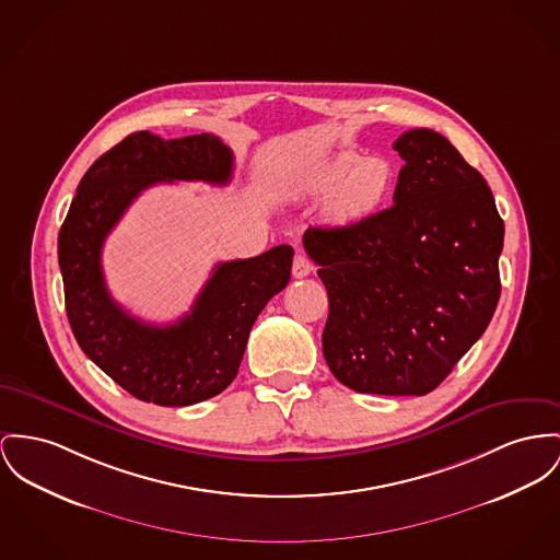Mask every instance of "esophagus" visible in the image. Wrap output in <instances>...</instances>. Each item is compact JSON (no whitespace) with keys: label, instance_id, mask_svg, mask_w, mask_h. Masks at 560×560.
<instances>
[{"label":"esophagus","instance_id":"obj_1","mask_svg":"<svg viewBox=\"0 0 560 560\" xmlns=\"http://www.w3.org/2000/svg\"><path fill=\"white\" fill-rule=\"evenodd\" d=\"M312 269H314L312 261H310L303 253H298L295 259H293V276H295V278H305Z\"/></svg>","mask_w":560,"mask_h":560}]
</instances>
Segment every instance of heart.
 <instances>
[{"label":"heart","instance_id":"obj_1","mask_svg":"<svg viewBox=\"0 0 560 560\" xmlns=\"http://www.w3.org/2000/svg\"><path fill=\"white\" fill-rule=\"evenodd\" d=\"M395 167L384 156L343 152L320 165L310 180V195L325 197V214L331 223L354 224L380 212L395 190Z\"/></svg>","mask_w":560,"mask_h":560}]
</instances>
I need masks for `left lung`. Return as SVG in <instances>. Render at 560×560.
Wrapping results in <instances>:
<instances>
[{
    "mask_svg": "<svg viewBox=\"0 0 560 560\" xmlns=\"http://www.w3.org/2000/svg\"><path fill=\"white\" fill-rule=\"evenodd\" d=\"M393 149V206L346 226H310L303 248L329 295L323 354L373 395H427L482 337L501 295L503 221L482 174L433 129Z\"/></svg>",
    "mask_w": 560,
    "mask_h": 560,
    "instance_id": "left-lung-1",
    "label": "left lung"
}]
</instances>
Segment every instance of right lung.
I'll use <instances>...</instances> for the list:
<instances>
[{
	"label": "right lung",
	"mask_w": 560,
	"mask_h": 560,
	"mask_svg": "<svg viewBox=\"0 0 560 560\" xmlns=\"http://www.w3.org/2000/svg\"><path fill=\"white\" fill-rule=\"evenodd\" d=\"M233 152L212 133L163 140L136 131L82 176L59 231L66 310L82 352L140 401L180 408L206 401L237 375L250 329L291 280L293 248L219 262L190 312L150 325L125 312L102 271L104 240L131 201L156 183L226 185Z\"/></svg>",
	"instance_id": "add662e5"
}]
</instances>
